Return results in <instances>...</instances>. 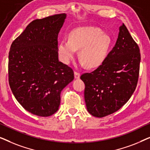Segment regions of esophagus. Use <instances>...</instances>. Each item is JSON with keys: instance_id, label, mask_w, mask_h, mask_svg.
<instances>
[{"instance_id": "obj_1", "label": "esophagus", "mask_w": 150, "mask_h": 150, "mask_svg": "<svg viewBox=\"0 0 150 150\" xmlns=\"http://www.w3.org/2000/svg\"><path fill=\"white\" fill-rule=\"evenodd\" d=\"M80 76H81V74H80L79 71H75V72H74V77H75V79H79Z\"/></svg>"}]
</instances>
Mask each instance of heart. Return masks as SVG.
<instances>
[{
  "label": "heart",
  "instance_id": "obj_1",
  "mask_svg": "<svg viewBox=\"0 0 150 150\" xmlns=\"http://www.w3.org/2000/svg\"><path fill=\"white\" fill-rule=\"evenodd\" d=\"M112 40L108 34L100 28L91 26L77 28L69 34V40L59 42V53L65 63L74 57L76 50H79V57L83 64L88 67H96L103 63L107 57Z\"/></svg>",
  "mask_w": 150,
  "mask_h": 150
}]
</instances>
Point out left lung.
Instances as JSON below:
<instances>
[{
  "instance_id": "left-lung-1",
  "label": "left lung",
  "mask_w": 150,
  "mask_h": 150,
  "mask_svg": "<svg viewBox=\"0 0 150 150\" xmlns=\"http://www.w3.org/2000/svg\"><path fill=\"white\" fill-rule=\"evenodd\" d=\"M141 54L125 24L120 27L115 46L105 60L91 73H84L85 100L88 112L103 117L128 101L138 83Z\"/></svg>"
}]
</instances>
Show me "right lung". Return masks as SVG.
<instances>
[{
    "label": "right lung",
    "mask_w": 150,
    "mask_h": 150,
    "mask_svg": "<svg viewBox=\"0 0 150 150\" xmlns=\"http://www.w3.org/2000/svg\"><path fill=\"white\" fill-rule=\"evenodd\" d=\"M66 14L32 21L12 42L9 84L24 109L48 117L59 109L61 92L74 79L73 69L59 61L58 34Z\"/></svg>",
    "instance_id": "obj_1"
}]
</instances>
